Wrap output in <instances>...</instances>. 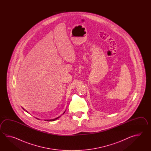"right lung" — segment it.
<instances>
[{
  "mask_svg": "<svg viewBox=\"0 0 151 151\" xmlns=\"http://www.w3.org/2000/svg\"><path fill=\"white\" fill-rule=\"evenodd\" d=\"M24 110H25V109H24ZM26 112H27V111H26ZM64 113H63V114H64ZM60 116H59V117H58V118H55V119H51V120H47V121H48V122H52V121H55V120H57V119H58V118H59ZM46 120H45V121H46Z\"/></svg>",
  "mask_w": 151,
  "mask_h": 151,
  "instance_id": "obj_1",
  "label": "right lung"
}]
</instances>
